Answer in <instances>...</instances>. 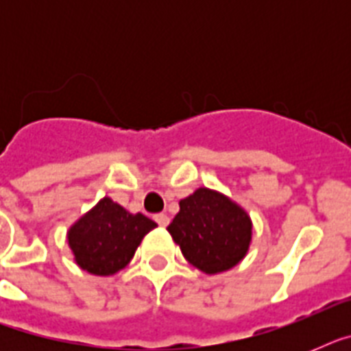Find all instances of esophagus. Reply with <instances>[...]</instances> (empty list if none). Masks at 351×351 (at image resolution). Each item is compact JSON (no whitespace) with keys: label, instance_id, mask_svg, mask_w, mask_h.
I'll return each instance as SVG.
<instances>
[{"label":"esophagus","instance_id":"obj_1","mask_svg":"<svg viewBox=\"0 0 351 351\" xmlns=\"http://www.w3.org/2000/svg\"><path fill=\"white\" fill-rule=\"evenodd\" d=\"M154 220H156V224L160 226V228H165V226L169 224V217L165 213H158V215H154Z\"/></svg>","mask_w":351,"mask_h":351}]
</instances>
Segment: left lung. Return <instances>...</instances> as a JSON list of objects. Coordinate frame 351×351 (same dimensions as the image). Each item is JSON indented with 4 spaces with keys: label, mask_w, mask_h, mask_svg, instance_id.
I'll use <instances>...</instances> for the list:
<instances>
[{
    "label": "left lung",
    "mask_w": 351,
    "mask_h": 351,
    "mask_svg": "<svg viewBox=\"0 0 351 351\" xmlns=\"http://www.w3.org/2000/svg\"><path fill=\"white\" fill-rule=\"evenodd\" d=\"M178 204L180 211L167 231L191 266L206 275H217L244 261L253 222L240 204L209 187H198Z\"/></svg>",
    "instance_id": "obj_1"
}]
</instances>
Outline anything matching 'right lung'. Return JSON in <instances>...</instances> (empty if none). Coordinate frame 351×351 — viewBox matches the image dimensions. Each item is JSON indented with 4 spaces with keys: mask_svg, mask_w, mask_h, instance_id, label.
I'll use <instances>...</instances> for the list:
<instances>
[{
    "mask_svg": "<svg viewBox=\"0 0 351 351\" xmlns=\"http://www.w3.org/2000/svg\"><path fill=\"white\" fill-rule=\"evenodd\" d=\"M154 228L156 222L145 215L129 213L104 197L69 228L67 242L74 262L84 271L109 277L131 262L143 237Z\"/></svg>",
    "mask_w": 351,
    "mask_h": 351,
    "instance_id": "obj_1",
    "label": "right lung"
}]
</instances>
